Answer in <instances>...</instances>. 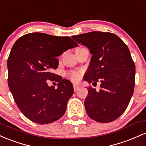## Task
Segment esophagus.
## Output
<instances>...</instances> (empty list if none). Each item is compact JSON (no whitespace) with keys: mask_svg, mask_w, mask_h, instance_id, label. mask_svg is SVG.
<instances>
[{"mask_svg":"<svg viewBox=\"0 0 146 146\" xmlns=\"http://www.w3.org/2000/svg\"><path fill=\"white\" fill-rule=\"evenodd\" d=\"M73 87H74V90L75 92L77 91L79 89V88H80V87H79V86H77V85H75V84H74Z\"/></svg>","mask_w":146,"mask_h":146,"instance_id":"1","label":"esophagus"}]
</instances>
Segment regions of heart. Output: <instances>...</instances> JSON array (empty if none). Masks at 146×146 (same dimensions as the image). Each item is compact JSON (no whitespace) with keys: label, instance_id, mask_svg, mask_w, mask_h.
Returning a JSON list of instances; mask_svg holds the SVG:
<instances>
[{"label":"heart","instance_id":"b5f03b06","mask_svg":"<svg viewBox=\"0 0 146 146\" xmlns=\"http://www.w3.org/2000/svg\"><path fill=\"white\" fill-rule=\"evenodd\" d=\"M68 77H69L72 81H78V80H80V78L81 77V74L78 72H75V71H72L69 72L66 74Z\"/></svg>","mask_w":146,"mask_h":146}]
</instances>
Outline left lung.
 Segmentation results:
<instances>
[{"mask_svg":"<svg viewBox=\"0 0 146 146\" xmlns=\"http://www.w3.org/2000/svg\"><path fill=\"white\" fill-rule=\"evenodd\" d=\"M72 38L92 54L84 80L101 83L99 92L88 87L84 104L87 114L100 123L116 120L128 106L135 88V65L128 47L110 32H92Z\"/></svg>","mask_w":146,"mask_h":146,"instance_id":"left-lung-1","label":"left lung"}]
</instances>
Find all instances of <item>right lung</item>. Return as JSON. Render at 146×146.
Here are the masks:
<instances>
[{
  "label": "right lung",
  "instance_id": "right-lung-1",
  "mask_svg": "<svg viewBox=\"0 0 146 146\" xmlns=\"http://www.w3.org/2000/svg\"><path fill=\"white\" fill-rule=\"evenodd\" d=\"M78 44L68 36L34 32L19 38L7 60L8 86L14 101L27 119L38 124L50 123L65 114L73 86L52 72L58 56ZM47 80L58 82L49 87Z\"/></svg>",
  "mask_w": 146,
  "mask_h": 146
}]
</instances>
